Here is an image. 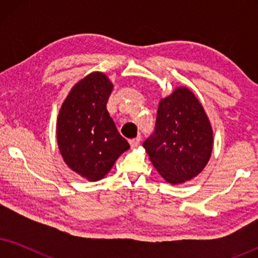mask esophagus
<instances>
[{"label": "esophagus", "instance_id": "esophagus-1", "mask_svg": "<svg viewBox=\"0 0 258 258\" xmlns=\"http://www.w3.org/2000/svg\"><path fill=\"white\" fill-rule=\"evenodd\" d=\"M140 143H141V139H140V137H136V139L129 140V144H130V147H132V148L139 147Z\"/></svg>", "mask_w": 258, "mask_h": 258}]
</instances>
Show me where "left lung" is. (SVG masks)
<instances>
[{
	"mask_svg": "<svg viewBox=\"0 0 258 258\" xmlns=\"http://www.w3.org/2000/svg\"><path fill=\"white\" fill-rule=\"evenodd\" d=\"M213 129L202 104L188 88H176L158 104L153 135L143 142L151 163L168 183L189 181L206 167Z\"/></svg>",
	"mask_w": 258,
	"mask_h": 258,
	"instance_id": "left-lung-1",
	"label": "left lung"
}]
</instances>
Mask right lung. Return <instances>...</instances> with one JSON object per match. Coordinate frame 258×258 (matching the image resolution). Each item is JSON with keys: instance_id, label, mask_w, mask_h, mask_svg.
I'll use <instances>...</instances> for the list:
<instances>
[{"instance_id": "add662e5", "label": "right lung", "mask_w": 258, "mask_h": 258, "mask_svg": "<svg viewBox=\"0 0 258 258\" xmlns=\"http://www.w3.org/2000/svg\"><path fill=\"white\" fill-rule=\"evenodd\" d=\"M112 83L91 73L72 88L57 117V143L67 165L89 181L108 174L130 146L107 110Z\"/></svg>"}]
</instances>
